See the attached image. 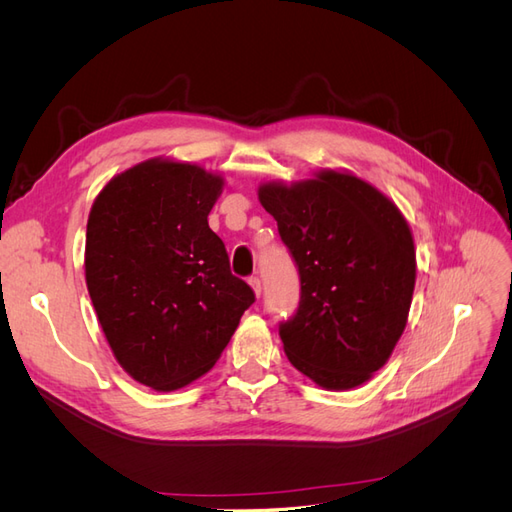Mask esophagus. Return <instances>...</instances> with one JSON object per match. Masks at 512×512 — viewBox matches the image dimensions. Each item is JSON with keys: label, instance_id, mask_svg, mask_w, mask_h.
<instances>
[{"label": "esophagus", "instance_id": "1", "mask_svg": "<svg viewBox=\"0 0 512 512\" xmlns=\"http://www.w3.org/2000/svg\"><path fill=\"white\" fill-rule=\"evenodd\" d=\"M250 286H252V290H254L256 297H260V292H262V282L258 280L256 275H254V277H250Z\"/></svg>", "mask_w": 512, "mask_h": 512}]
</instances>
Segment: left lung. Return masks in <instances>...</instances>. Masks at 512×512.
<instances>
[{
  "label": "left lung",
  "mask_w": 512,
  "mask_h": 512,
  "mask_svg": "<svg viewBox=\"0 0 512 512\" xmlns=\"http://www.w3.org/2000/svg\"><path fill=\"white\" fill-rule=\"evenodd\" d=\"M301 277L299 309L280 324L288 361L327 391L367 382L406 329L416 282L410 226L391 198L352 173L318 170L262 183Z\"/></svg>",
  "instance_id": "8db88e82"
}]
</instances>
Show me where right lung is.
<instances>
[{"label": "right lung", "mask_w": 512, "mask_h": 512, "mask_svg": "<svg viewBox=\"0 0 512 512\" xmlns=\"http://www.w3.org/2000/svg\"><path fill=\"white\" fill-rule=\"evenodd\" d=\"M222 188L203 166L153 158L115 175L89 211L91 303L117 363L156 391L207 374L254 303L207 222Z\"/></svg>", "instance_id": "right-lung-1"}]
</instances>
